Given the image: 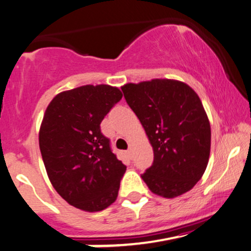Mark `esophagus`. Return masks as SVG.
Instances as JSON below:
<instances>
[{
    "label": "esophagus",
    "mask_w": 251,
    "mask_h": 251,
    "mask_svg": "<svg viewBox=\"0 0 251 251\" xmlns=\"http://www.w3.org/2000/svg\"><path fill=\"white\" fill-rule=\"evenodd\" d=\"M126 153H127V155L129 156V158H132V154H133V146H132V145H129V149Z\"/></svg>",
    "instance_id": "esophagus-1"
}]
</instances>
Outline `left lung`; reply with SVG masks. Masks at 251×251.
<instances>
[{
    "mask_svg": "<svg viewBox=\"0 0 251 251\" xmlns=\"http://www.w3.org/2000/svg\"><path fill=\"white\" fill-rule=\"evenodd\" d=\"M153 147V165L141 175L150 191L173 199L191 191L206 171L210 124L196 92L175 79L122 86Z\"/></svg>",
    "mask_w": 251,
    "mask_h": 251,
    "instance_id": "left-lung-1",
    "label": "left lung"
}]
</instances>
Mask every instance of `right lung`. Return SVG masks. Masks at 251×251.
<instances>
[{
    "label": "right lung",
    "instance_id": "add662e5",
    "mask_svg": "<svg viewBox=\"0 0 251 251\" xmlns=\"http://www.w3.org/2000/svg\"><path fill=\"white\" fill-rule=\"evenodd\" d=\"M122 97L105 84L68 90L50 101L42 120L39 150L51 185L84 212H100L117 200L126 166L111 151L100 123Z\"/></svg>",
    "mask_w": 251,
    "mask_h": 251
}]
</instances>
